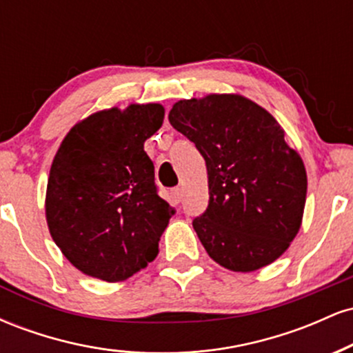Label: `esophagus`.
<instances>
[{"label":"esophagus","instance_id":"1","mask_svg":"<svg viewBox=\"0 0 353 353\" xmlns=\"http://www.w3.org/2000/svg\"><path fill=\"white\" fill-rule=\"evenodd\" d=\"M171 194H172L174 202H177V204H179L181 199H182V189H181V188H174V189L171 190Z\"/></svg>","mask_w":353,"mask_h":353}]
</instances>
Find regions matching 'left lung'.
I'll return each instance as SVG.
<instances>
[{
    "label": "left lung",
    "instance_id": "1",
    "mask_svg": "<svg viewBox=\"0 0 353 353\" xmlns=\"http://www.w3.org/2000/svg\"><path fill=\"white\" fill-rule=\"evenodd\" d=\"M174 129L196 144L208 168V209L192 221L210 259L252 272L285 252L301 229L307 174L272 114L237 94L182 99Z\"/></svg>",
    "mask_w": 353,
    "mask_h": 353
}]
</instances>
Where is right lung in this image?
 I'll return each instance as SVG.
<instances>
[{
    "mask_svg": "<svg viewBox=\"0 0 353 353\" xmlns=\"http://www.w3.org/2000/svg\"><path fill=\"white\" fill-rule=\"evenodd\" d=\"M161 104L99 111L68 132L52 161L46 221L52 241L81 272L106 282L156 259L176 209L157 194L144 141L163 125Z\"/></svg>",
    "mask_w": 353,
    "mask_h": 353,
    "instance_id": "add662e5",
    "label": "right lung"
}]
</instances>
